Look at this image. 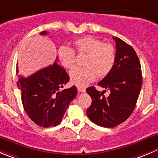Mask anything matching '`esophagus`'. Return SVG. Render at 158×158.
<instances>
[{
	"instance_id": "1",
	"label": "esophagus",
	"mask_w": 158,
	"mask_h": 158,
	"mask_svg": "<svg viewBox=\"0 0 158 158\" xmlns=\"http://www.w3.org/2000/svg\"><path fill=\"white\" fill-rule=\"evenodd\" d=\"M78 90L81 93H85V88H82V87H78Z\"/></svg>"
}]
</instances>
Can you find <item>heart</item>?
Returning a JSON list of instances; mask_svg holds the SVG:
<instances>
[{
    "label": "heart",
    "mask_w": 158,
    "mask_h": 158,
    "mask_svg": "<svg viewBox=\"0 0 158 158\" xmlns=\"http://www.w3.org/2000/svg\"><path fill=\"white\" fill-rule=\"evenodd\" d=\"M75 50L79 55L86 54L84 67H76L70 73L73 84L85 86L96 77L102 78L111 72L116 61V53L110 44L103 43L93 36H85L74 42ZM58 58L64 68L70 69L76 62V53L69 46L62 45L58 49Z\"/></svg>",
    "instance_id": "heart-1"
}]
</instances>
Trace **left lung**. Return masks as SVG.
<instances>
[{"instance_id": "left-lung-1", "label": "left lung", "mask_w": 158, "mask_h": 158, "mask_svg": "<svg viewBox=\"0 0 158 158\" xmlns=\"http://www.w3.org/2000/svg\"><path fill=\"white\" fill-rule=\"evenodd\" d=\"M116 61L110 73L98 85L110 90L108 97L104 92L93 86L86 89L92 104L86 110L89 120L96 125L112 128L127 120L136 106L142 86L140 60L134 48L117 37Z\"/></svg>"}]
</instances>
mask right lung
Listing matches in <instances>:
<instances>
[{"instance_id":"1","label":"right lung","mask_w":158,"mask_h":158,"mask_svg":"<svg viewBox=\"0 0 158 158\" xmlns=\"http://www.w3.org/2000/svg\"><path fill=\"white\" fill-rule=\"evenodd\" d=\"M40 35H47V31H43ZM18 77L17 85L21 90L23 107L28 117L42 127L59 125L77 95L75 85L62 90L69 81L65 69L55 62L27 78Z\"/></svg>"}]
</instances>
